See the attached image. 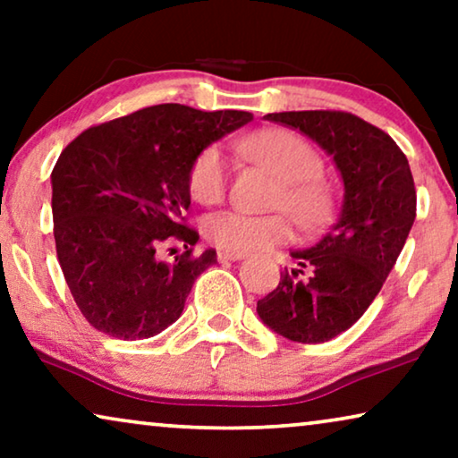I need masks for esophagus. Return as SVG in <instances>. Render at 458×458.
I'll use <instances>...</instances> for the list:
<instances>
[{"label":"esophagus","instance_id":"34e87169","mask_svg":"<svg viewBox=\"0 0 458 458\" xmlns=\"http://www.w3.org/2000/svg\"><path fill=\"white\" fill-rule=\"evenodd\" d=\"M216 259L218 260H242L243 254L242 252H227V250H218L216 252Z\"/></svg>","mask_w":458,"mask_h":458}]
</instances>
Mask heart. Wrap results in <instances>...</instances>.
<instances>
[{
  "label": "heart",
  "instance_id": "heart-1",
  "mask_svg": "<svg viewBox=\"0 0 458 458\" xmlns=\"http://www.w3.org/2000/svg\"><path fill=\"white\" fill-rule=\"evenodd\" d=\"M235 152L277 177L268 215H246L237 210L212 212L204 218V237L227 252H254L285 243L300 229L315 231L334 212V193L323 179V160L302 137L285 129H267L233 143ZM229 183V162L218 146L198 152L187 173V190L198 204L212 206L225 198ZM287 214L291 216H286Z\"/></svg>",
  "mask_w": 458,
  "mask_h": 458
}]
</instances>
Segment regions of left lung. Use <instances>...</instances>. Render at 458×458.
Returning <instances> with one entry per match:
<instances>
[{"label": "left lung", "mask_w": 458, "mask_h": 458, "mask_svg": "<svg viewBox=\"0 0 458 458\" xmlns=\"http://www.w3.org/2000/svg\"><path fill=\"white\" fill-rule=\"evenodd\" d=\"M265 118L298 129L334 158L344 199L321 240L293 250L298 267L281 273L256 312L287 340L329 342L359 321L396 265L415 223V181L396 141L350 112H275Z\"/></svg>", "instance_id": "obj_1"}]
</instances>
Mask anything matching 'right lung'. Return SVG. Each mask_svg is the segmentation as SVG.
Segmentation results:
<instances>
[{
	"label": "right lung",
	"instance_id": "right-lung-1",
	"mask_svg": "<svg viewBox=\"0 0 458 458\" xmlns=\"http://www.w3.org/2000/svg\"><path fill=\"white\" fill-rule=\"evenodd\" d=\"M250 121V112L158 104L87 129L64 148L52 171L55 252L98 331L146 340L181 317L193 281L216 262L212 248L191 254L199 235L183 225L187 173L198 152ZM168 239L186 243L173 266L155 256Z\"/></svg>",
	"mask_w": 458,
	"mask_h": 458
}]
</instances>
